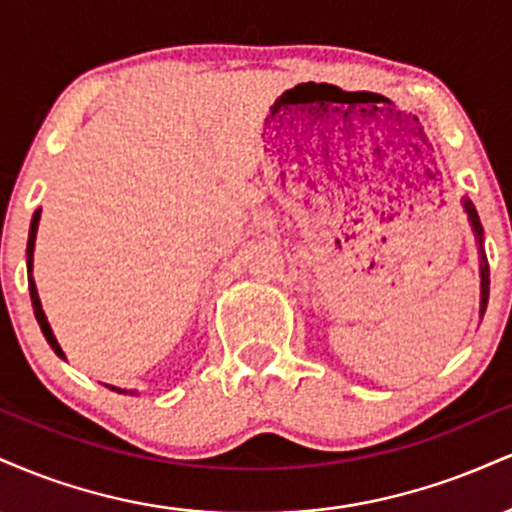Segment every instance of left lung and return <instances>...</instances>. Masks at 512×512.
Wrapping results in <instances>:
<instances>
[{"label":"left lung","mask_w":512,"mask_h":512,"mask_svg":"<svg viewBox=\"0 0 512 512\" xmlns=\"http://www.w3.org/2000/svg\"><path fill=\"white\" fill-rule=\"evenodd\" d=\"M462 209H464V214H467V221H469V226H472L474 240H477V245H479V276H481L479 315L484 317L486 303H489V262H486V255H484V228H481L477 209H474V204L469 202L467 197H462Z\"/></svg>","instance_id":"8db88e82"}]
</instances>
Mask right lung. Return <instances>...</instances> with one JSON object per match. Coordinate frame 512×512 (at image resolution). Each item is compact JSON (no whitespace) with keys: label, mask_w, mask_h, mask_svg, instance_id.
<instances>
[{"label":"right lung","mask_w":512,"mask_h":512,"mask_svg":"<svg viewBox=\"0 0 512 512\" xmlns=\"http://www.w3.org/2000/svg\"><path fill=\"white\" fill-rule=\"evenodd\" d=\"M38 223H40V209H35L33 219H31V231H28V248H26V267H28V291H31V303H33V313H35V320H38L40 330H43L45 339H48V344L55 349V354L60 358H67L64 356L60 342L55 339V334H52V327L48 322V317H45V310L43 305H40V296H38V289H35V281H33V250H35V233H38ZM110 387V390L115 392H122V395H134V390H122V387H115V385H105Z\"/></svg>","instance_id":"1"}]
</instances>
